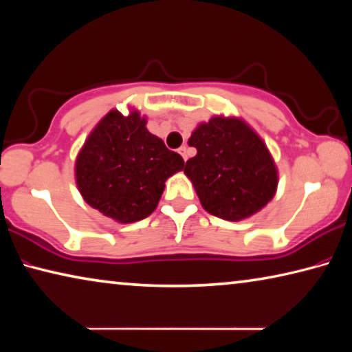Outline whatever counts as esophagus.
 Returning <instances> with one entry per match:
<instances>
[{
	"label": "esophagus",
	"instance_id": "obj_1",
	"mask_svg": "<svg viewBox=\"0 0 352 352\" xmlns=\"http://www.w3.org/2000/svg\"><path fill=\"white\" fill-rule=\"evenodd\" d=\"M178 152H180L183 160H184V162H186V160H188V147L186 146H182L180 148H178Z\"/></svg>",
	"mask_w": 352,
	"mask_h": 352
}]
</instances>
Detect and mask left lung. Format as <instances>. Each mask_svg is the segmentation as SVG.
Returning <instances> with one entry per match:
<instances>
[{"label":"left lung","instance_id":"1","mask_svg":"<svg viewBox=\"0 0 352 352\" xmlns=\"http://www.w3.org/2000/svg\"><path fill=\"white\" fill-rule=\"evenodd\" d=\"M197 148L184 174L212 216L237 222L275 197L278 169L261 136L239 118L214 116L188 141Z\"/></svg>","mask_w":352,"mask_h":352}]
</instances>
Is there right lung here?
<instances>
[{
	"label": "right lung",
	"instance_id": "1",
	"mask_svg": "<svg viewBox=\"0 0 352 352\" xmlns=\"http://www.w3.org/2000/svg\"><path fill=\"white\" fill-rule=\"evenodd\" d=\"M138 111L118 110L100 119L76 160V183L83 200L119 223H133L155 211L164 182L184 162L146 129Z\"/></svg>",
	"mask_w": 352,
	"mask_h": 352
}]
</instances>
